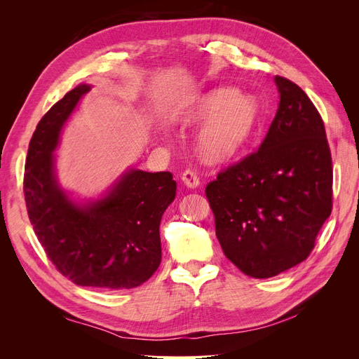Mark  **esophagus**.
Returning a JSON list of instances; mask_svg holds the SVG:
<instances>
[{
	"instance_id": "esophagus-1",
	"label": "esophagus",
	"mask_w": 359,
	"mask_h": 359,
	"mask_svg": "<svg viewBox=\"0 0 359 359\" xmlns=\"http://www.w3.org/2000/svg\"><path fill=\"white\" fill-rule=\"evenodd\" d=\"M181 180L184 182V186L189 187V189H198L199 187V177L196 175V172L186 170L182 173Z\"/></svg>"
}]
</instances>
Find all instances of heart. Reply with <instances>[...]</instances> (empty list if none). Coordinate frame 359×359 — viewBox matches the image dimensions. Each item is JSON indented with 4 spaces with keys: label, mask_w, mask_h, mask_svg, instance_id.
Returning a JSON list of instances; mask_svg holds the SVG:
<instances>
[{
    "label": "heart",
    "mask_w": 359,
    "mask_h": 359,
    "mask_svg": "<svg viewBox=\"0 0 359 359\" xmlns=\"http://www.w3.org/2000/svg\"><path fill=\"white\" fill-rule=\"evenodd\" d=\"M203 123L198 145L212 161L231 158L253 136L260 119V103L255 95L229 86L203 93L180 116L182 124Z\"/></svg>",
    "instance_id": "1"
}]
</instances>
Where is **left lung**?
I'll list each match as a JSON object with an SVG mask.
<instances>
[{
	"mask_svg": "<svg viewBox=\"0 0 359 359\" xmlns=\"http://www.w3.org/2000/svg\"><path fill=\"white\" fill-rule=\"evenodd\" d=\"M278 109L262 145L206 187L226 257L248 277L301 264L332 208L322 118L297 83L276 76Z\"/></svg>",
	"mask_w": 359,
	"mask_h": 359,
	"instance_id": "left-lung-1",
	"label": "left lung"
}]
</instances>
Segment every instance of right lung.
Segmentation results:
<instances>
[{
    "label": "right lung",
    "instance_id": "obj_1",
    "mask_svg": "<svg viewBox=\"0 0 359 359\" xmlns=\"http://www.w3.org/2000/svg\"><path fill=\"white\" fill-rule=\"evenodd\" d=\"M93 88L79 83L50 107L31 137L24 193L29 222L60 273L78 286L132 289L161 262V215L175 199L170 172L126 169L95 199H74L58 180L62 128Z\"/></svg>",
    "mask_w": 359,
    "mask_h": 359
}]
</instances>
